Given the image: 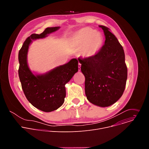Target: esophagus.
I'll list each match as a JSON object with an SVG mask.
<instances>
[{
  "mask_svg": "<svg viewBox=\"0 0 149 149\" xmlns=\"http://www.w3.org/2000/svg\"><path fill=\"white\" fill-rule=\"evenodd\" d=\"M78 71H81V64H80V63H79V64H78Z\"/></svg>",
  "mask_w": 149,
  "mask_h": 149,
  "instance_id": "esophagus-1",
  "label": "esophagus"
}]
</instances>
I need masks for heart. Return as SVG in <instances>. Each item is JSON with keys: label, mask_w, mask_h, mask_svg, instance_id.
Returning <instances> with one entry per match:
<instances>
[{"label": "heart", "mask_w": 149, "mask_h": 149, "mask_svg": "<svg viewBox=\"0 0 149 149\" xmlns=\"http://www.w3.org/2000/svg\"><path fill=\"white\" fill-rule=\"evenodd\" d=\"M103 43L102 35L89 27L78 30L69 38L70 47L79 51L80 56L86 59L95 57L101 51Z\"/></svg>", "instance_id": "heart-1"}]
</instances>
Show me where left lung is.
<instances>
[{
	"label": "left lung",
	"instance_id": "1",
	"mask_svg": "<svg viewBox=\"0 0 149 149\" xmlns=\"http://www.w3.org/2000/svg\"><path fill=\"white\" fill-rule=\"evenodd\" d=\"M105 43L100 52L89 59H78L86 77L85 92L87 100L101 107H109L122 96L127 78V68L123 47L104 26Z\"/></svg>",
	"mask_w": 149,
	"mask_h": 149
}]
</instances>
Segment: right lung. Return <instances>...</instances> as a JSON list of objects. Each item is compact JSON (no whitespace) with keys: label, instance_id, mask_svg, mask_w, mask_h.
Instances as JSON below:
<instances>
[{"label":"right lung","instance_id":"obj_1","mask_svg":"<svg viewBox=\"0 0 149 149\" xmlns=\"http://www.w3.org/2000/svg\"><path fill=\"white\" fill-rule=\"evenodd\" d=\"M60 28L49 27L40 34L28 37L20 49L19 77L24 93L29 102L42 111L51 112L59 109L64 102L65 84L78 71V62L73 58L65 64L58 66L44 73L32 72L28 63V53L33 40L43 39Z\"/></svg>","mask_w":149,"mask_h":149}]
</instances>
